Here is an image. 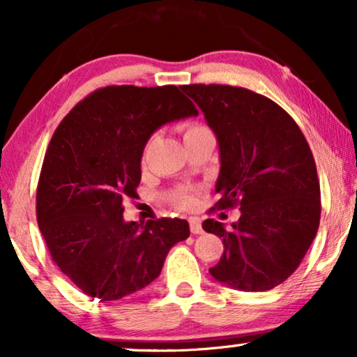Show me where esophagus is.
<instances>
[{
  "instance_id": "esophagus-1",
  "label": "esophagus",
  "mask_w": 357,
  "mask_h": 357,
  "mask_svg": "<svg viewBox=\"0 0 357 357\" xmlns=\"http://www.w3.org/2000/svg\"><path fill=\"white\" fill-rule=\"evenodd\" d=\"M190 231H192L193 236H198V234H203V227L199 219H190Z\"/></svg>"
}]
</instances>
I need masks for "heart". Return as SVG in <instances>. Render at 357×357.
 I'll use <instances>...</instances> for the list:
<instances>
[{"label": "heart", "mask_w": 357, "mask_h": 357, "mask_svg": "<svg viewBox=\"0 0 357 357\" xmlns=\"http://www.w3.org/2000/svg\"><path fill=\"white\" fill-rule=\"evenodd\" d=\"M203 131H206V128H203V126H199V125H187V126H185V131H183V138L188 139V138H192V136H197L199 133H203ZM153 139L154 138H151L144 146L143 160L146 159V155H148V151L151 148V143H153ZM195 199H197V198H195V193L188 192V190H180V192H177L172 197V202L177 204V206L183 208V209L192 208L195 204Z\"/></svg>", "instance_id": "1"}]
</instances>
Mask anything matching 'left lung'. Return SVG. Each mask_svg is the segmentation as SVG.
<instances>
[{
    "label": "left lung",
    "instance_id": "left-lung-1",
    "mask_svg": "<svg viewBox=\"0 0 357 357\" xmlns=\"http://www.w3.org/2000/svg\"><path fill=\"white\" fill-rule=\"evenodd\" d=\"M182 91L218 138L221 199L214 208H241L231 231L214 219L203 222L224 243L209 273L232 289H273L297 270L319 231L320 183L309 143L286 110L257 92L221 84Z\"/></svg>",
    "mask_w": 357,
    "mask_h": 357
}]
</instances>
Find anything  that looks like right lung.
Returning a JSON list of instances; mask_svg holds the SVG:
<instances>
[{
    "label": "right lung",
    "mask_w": 357,
    "mask_h": 357,
    "mask_svg": "<svg viewBox=\"0 0 357 357\" xmlns=\"http://www.w3.org/2000/svg\"><path fill=\"white\" fill-rule=\"evenodd\" d=\"M198 110L177 86H107L81 100L55 133L37 187V222L52 260L84 292L116 301L151 284L185 219H123L151 135Z\"/></svg>",
    "instance_id": "right-lung-1"
}]
</instances>
